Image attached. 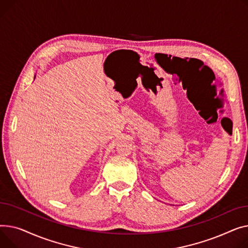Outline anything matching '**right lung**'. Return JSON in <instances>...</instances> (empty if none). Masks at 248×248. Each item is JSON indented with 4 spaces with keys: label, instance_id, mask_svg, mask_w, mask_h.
<instances>
[{
    "label": "right lung",
    "instance_id": "add662e5",
    "mask_svg": "<svg viewBox=\"0 0 248 248\" xmlns=\"http://www.w3.org/2000/svg\"><path fill=\"white\" fill-rule=\"evenodd\" d=\"M35 78H36V75H35V77H34V79H35Z\"/></svg>",
    "mask_w": 248,
    "mask_h": 248
}]
</instances>
